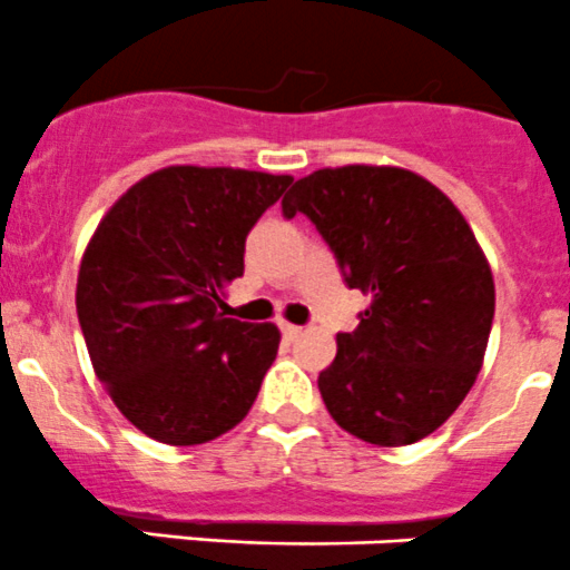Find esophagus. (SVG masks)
Instances as JSON below:
<instances>
[{
    "mask_svg": "<svg viewBox=\"0 0 570 570\" xmlns=\"http://www.w3.org/2000/svg\"><path fill=\"white\" fill-rule=\"evenodd\" d=\"M301 325H292V323H281V334L286 336V340H297L301 336Z\"/></svg>",
    "mask_w": 570,
    "mask_h": 570,
    "instance_id": "1",
    "label": "esophagus"
}]
</instances>
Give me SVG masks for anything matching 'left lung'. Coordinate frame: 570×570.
I'll return each instance as SVG.
<instances>
[{
	"label": "left lung",
	"instance_id": "8db88e82",
	"mask_svg": "<svg viewBox=\"0 0 570 570\" xmlns=\"http://www.w3.org/2000/svg\"><path fill=\"white\" fill-rule=\"evenodd\" d=\"M306 214L370 306L317 386L331 417L373 445L429 438L482 370L493 328L490 264L460 208L397 167L317 169L281 200Z\"/></svg>",
	"mask_w": 570,
	"mask_h": 570
}]
</instances>
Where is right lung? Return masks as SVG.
Wrapping results in <instances>:
<instances>
[{
	"label": "right lung",
	"mask_w": 570,
	"mask_h": 570,
	"mask_svg": "<svg viewBox=\"0 0 570 570\" xmlns=\"http://www.w3.org/2000/svg\"><path fill=\"white\" fill-rule=\"evenodd\" d=\"M289 175L167 167L114 203L77 275L94 373L138 432L197 445L234 429L278 353L273 323L225 317L245 239Z\"/></svg>",
	"instance_id": "obj_1"
}]
</instances>
